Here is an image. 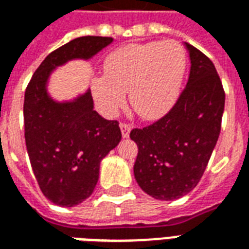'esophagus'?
I'll list each match as a JSON object with an SVG mask.
<instances>
[{"mask_svg":"<svg viewBox=\"0 0 249 249\" xmlns=\"http://www.w3.org/2000/svg\"><path fill=\"white\" fill-rule=\"evenodd\" d=\"M120 129H121V135L123 137H129V133H130V129H132V125L130 124H126V123H121L120 124Z\"/></svg>","mask_w":249,"mask_h":249,"instance_id":"obj_1","label":"esophagus"}]
</instances>
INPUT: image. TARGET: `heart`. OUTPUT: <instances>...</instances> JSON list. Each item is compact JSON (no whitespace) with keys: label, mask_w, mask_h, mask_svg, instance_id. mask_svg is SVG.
<instances>
[{"label":"heart","mask_w":249,"mask_h":249,"mask_svg":"<svg viewBox=\"0 0 249 249\" xmlns=\"http://www.w3.org/2000/svg\"><path fill=\"white\" fill-rule=\"evenodd\" d=\"M185 61L184 48L172 40L121 46L105 58V77L93 78V96L107 113H114L129 93L136 113L157 119L178 100Z\"/></svg>","instance_id":"1"}]
</instances>
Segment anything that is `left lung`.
I'll use <instances>...</instances> for the list:
<instances>
[{
    "label": "left lung",
    "instance_id": "left-lung-1",
    "mask_svg": "<svg viewBox=\"0 0 249 249\" xmlns=\"http://www.w3.org/2000/svg\"><path fill=\"white\" fill-rule=\"evenodd\" d=\"M191 71L172 109L156 123L135 128L137 184L157 200H176L197 185L219 139L225 93L213 62L185 42Z\"/></svg>",
    "mask_w": 249,
    "mask_h": 249
}]
</instances>
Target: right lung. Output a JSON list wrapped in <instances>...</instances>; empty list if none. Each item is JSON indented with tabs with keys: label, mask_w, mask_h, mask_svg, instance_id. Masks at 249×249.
<instances>
[{
	"label": "right lung",
	"mask_w": 249,
	"mask_h": 249,
	"mask_svg": "<svg viewBox=\"0 0 249 249\" xmlns=\"http://www.w3.org/2000/svg\"><path fill=\"white\" fill-rule=\"evenodd\" d=\"M113 41L85 36L60 46L37 68L25 90V141L40 189L48 200L74 207L94 191L100 162L121 140L116 120L93 109L90 90L68 103H57L46 82L57 66L74 58L89 60Z\"/></svg>",
	"instance_id": "1"
}]
</instances>
